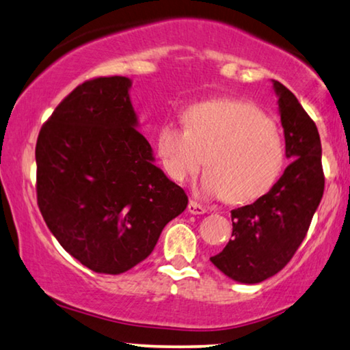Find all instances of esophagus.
<instances>
[{
	"label": "esophagus",
	"mask_w": 350,
	"mask_h": 350,
	"mask_svg": "<svg viewBox=\"0 0 350 350\" xmlns=\"http://www.w3.org/2000/svg\"><path fill=\"white\" fill-rule=\"evenodd\" d=\"M189 213H190V214L198 215V214H204V213H208V209H206L203 204H200V203H196V201L190 200V203H189Z\"/></svg>",
	"instance_id": "1"
}]
</instances>
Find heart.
Masks as SVG:
<instances>
[{"mask_svg": "<svg viewBox=\"0 0 350 350\" xmlns=\"http://www.w3.org/2000/svg\"><path fill=\"white\" fill-rule=\"evenodd\" d=\"M185 128L163 125L157 152L171 179L185 180L203 165L200 189L209 198L247 203L267 193L285 165L282 131L273 117L249 101L220 98L184 112Z\"/></svg>", "mask_w": 350, "mask_h": 350, "instance_id": "heart-1", "label": "heart"}]
</instances>
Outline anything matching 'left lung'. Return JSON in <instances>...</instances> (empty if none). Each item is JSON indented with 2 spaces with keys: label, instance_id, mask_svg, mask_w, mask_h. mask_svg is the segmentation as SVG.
<instances>
[{
  "label": "left lung",
  "instance_id": "8db88e82",
  "mask_svg": "<svg viewBox=\"0 0 350 350\" xmlns=\"http://www.w3.org/2000/svg\"><path fill=\"white\" fill-rule=\"evenodd\" d=\"M284 128V174L252 204L231 211L233 233L215 267L241 284H258L279 273L306 236L323 195L322 144L317 126L297 96L273 81Z\"/></svg>",
  "mask_w": 350,
  "mask_h": 350
}]
</instances>
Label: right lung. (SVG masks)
<instances>
[{"label":"right lung","instance_id":"add662e5","mask_svg":"<svg viewBox=\"0 0 350 350\" xmlns=\"http://www.w3.org/2000/svg\"><path fill=\"white\" fill-rule=\"evenodd\" d=\"M130 88L122 76L83 82L36 142L39 211L62 247L95 273L120 274L141 263L189 203L155 166Z\"/></svg>","mask_w":350,"mask_h":350}]
</instances>
